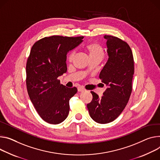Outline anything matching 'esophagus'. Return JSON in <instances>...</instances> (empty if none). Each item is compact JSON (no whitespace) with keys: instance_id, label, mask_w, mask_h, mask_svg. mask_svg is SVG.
<instances>
[{"instance_id":"obj_1","label":"esophagus","mask_w":160,"mask_h":160,"mask_svg":"<svg viewBox=\"0 0 160 160\" xmlns=\"http://www.w3.org/2000/svg\"><path fill=\"white\" fill-rule=\"evenodd\" d=\"M85 91V89L83 88V87H79V88H78V92H82V91Z\"/></svg>"}]
</instances>
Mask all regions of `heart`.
Returning a JSON list of instances; mask_svg holds the SVG:
<instances>
[{
    "instance_id": "1",
    "label": "heart",
    "mask_w": 160,
    "mask_h": 160,
    "mask_svg": "<svg viewBox=\"0 0 160 160\" xmlns=\"http://www.w3.org/2000/svg\"><path fill=\"white\" fill-rule=\"evenodd\" d=\"M87 50H88L89 55L91 58L96 57H103V50L102 47L98 43L96 42H92L91 44H89L87 46ZM75 50L71 51L68 55V60L69 61H71L73 59L75 55Z\"/></svg>"
}]
</instances>
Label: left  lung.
<instances>
[{
    "mask_svg": "<svg viewBox=\"0 0 160 160\" xmlns=\"http://www.w3.org/2000/svg\"><path fill=\"white\" fill-rule=\"evenodd\" d=\"M104 38L107 40L108 59L99 78L108 88L101 98L91 91L92 99L87 105L91 118L99 124L112 122L122 113L132 94L134 74L133 53L128 43L112 36Z\"/></svg>",
    "mask_w": 160,
    "mask_h": 160,
    "instance_id": "1",
    "label": "left lung"
}]
</instances>
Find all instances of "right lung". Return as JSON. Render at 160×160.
<instances>
[{
    "instance_id": "add662e5",
    "label": "right lung",
    "mask_w": 160,
    "mask_h": 160,
    "mask_svg": "<svg viewBox=\"0 0 160 160\" xmlns=\"http://www.w3.org/2000/svg\"><path fill=\"white\" fill-rule=\"evenodd\" d=\"M83 38L45 37L37 41L31 50L26 64L27 89L39 115L49 124H59L68 115L69 99L77 89L66 88L58 77L67 71V53Z\"/></svg>"
}]
</instances>
